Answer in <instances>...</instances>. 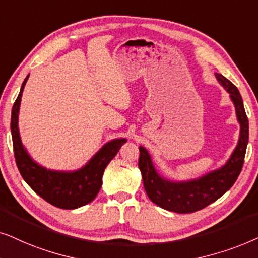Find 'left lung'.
Segmentation results:
<instances>
[{
    "label": "left lung",
    "instance_id": "left-lung-1",
    "mask_svg": "<svg viewBox=\"0 0 258 258\" xmlns=\"http://www.w3.org/2000/svg\"><path fill=\"white\" fill-rule=\"evenodd\" d=\"M216 78L230 94L241 125L238 144L225 165L198 179L180 183L171 181L158 174L147 150L139 146L138 165L143 176L144 187L151 201L165 210L177 214H190L202 210L222 197L235 184L242 171L249 140L248 116L236 86L222 74H216Z\"/></svg>",
    "mask_w": 258,
    "mask_h": 258
}]
</instances>
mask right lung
Wrapping results in <instances>:
<instances>
[{"mask_svg":"<svg viewBox=\"0 0 258 258\" xmlns=\"http://www.w3.org/2000/svg\"><path fill=\"white\" fill-rule=\"evenodd\" d=\"M28 78L29 75L23 81L19 97L14 102L10 121L17 169L26 183L40 197L54 207L72 210L91 203L100 190L106 166L115 157L120 147L126 143V139H114L107 143L84 167L73 172L51 171L40 166L29 157L23 147L17 126L22 92Z\"/></svg>","mask_w":258,"mask_h":258,"instance_id":"add662e5","label":"right lung"}]
</instances>
